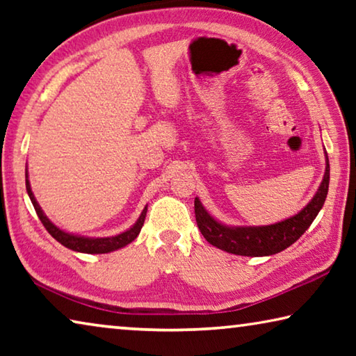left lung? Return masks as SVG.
Returning a JSON list of instances; mask_svg holds the SVG:
<instances>
[{
  "instance_id": "8db88e82",
  "label": "left lung",
  "mask_w": 356,
  "mask_h": 356,
  "mask_svg": "<svg viewBox=\"0 0 356 356\" xmlns=\"http://www.w3.org/2000/svg\"><path fill=\"white\" fill-rule=\"evenodd\" d=\"M330 185V161L325 150V172L316 195L298 213L267 226H231L216 220L195 197L196 222L210 245L237 256L262 257L284 251L303 236L327 200Z\"/></svg>"
}]
</instances>
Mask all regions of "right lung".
<instances>
[{
	"instance_id": "right-lung-1",
	"label": "right lung",
	"mask_w": 356,
	"mask_h": 356,
	"mask_svg": "<svg viewBox=\"0 0 356 356\" xmlns=\"http://www.w3.org/2000/svg\"><path fill=\"white\" fill-rule=\"evenodd\" d=\"M25 179H26V191L29 200H31L35 213H38L39 220L42 221V225L45 226V229L50 232V236L58 240L59 243L65 248H69L72 251L76 252H86V254H105V252H113L118 251L124 246H127L129 243L134 242V240L138 237L141 227L144 225V220H146V213H147V206L143 209L141 215L138 216V220L135 221L134 226H130L129 229H125L124 232L116 234V236H110V237H86V236H78V234H72L64 231L59 226H56L48 216L44 213V210L39 206L38 200L34 197V193L31 190V184H29V177H28V165L25 170Z\"/></svg>"
}]
</instances>
